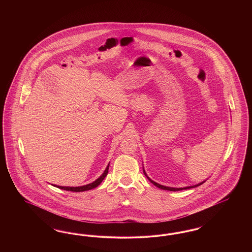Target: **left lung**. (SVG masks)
<instances>
[{"instance_id":"8db88e82","label":"left lung","mask_w":252,"mask_h":252,"mask_svg":"<svg viewBox=\"0 0 252 252\" xmlns=\"http://www.w3.org/2000/svg\"><path fill=\"white\" fill-rule=\"evenodd\" d=\"M144 169V167H143ZM144 174L145 175V177L147 178V180H149L151 183H153L156 187L158 188H159V189H162V190H166V191H173V192H176V191H181V190H187V189H192V188H194V187H197V186H199V185H201V184H203L204 182L206 181L207 180H204L202 182H200V183H197V184H195V185H192V186H187V187H182V188H174V187H168V186H163V185H160V184H158V183H157L155 182L154 180H151L147 175H146V173H145V171H144Z\"/></svg>"}]
</instances>
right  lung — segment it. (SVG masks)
Masks as SVG:
<instances>
[{
    "label": "right lung",
    "instance_id": "obj_1",
    "mask_svg": "<svg viewBox=\"0 0 252 252\" xmlns=\"http://www.w3.org/2000/svg\"><path fill=\"white\" fill-rule=\"evenodd\" d=\"M108 167H109V163L108 164V166L107 168L105 169V171H104V173L97 179V180H94V182H92V183H90V184H86V185H83V186H78V187H70V186H59V185H54V186H56L57 188H60V189H62V190H66V191H71V192H84V191H89V190H92V189H94V188H95L97 187L103 180L104 179L106 178V176L108 175Z\"/></svg>",
    "mask_w": 252,
    "mask_h": 252
}]
</instances>
